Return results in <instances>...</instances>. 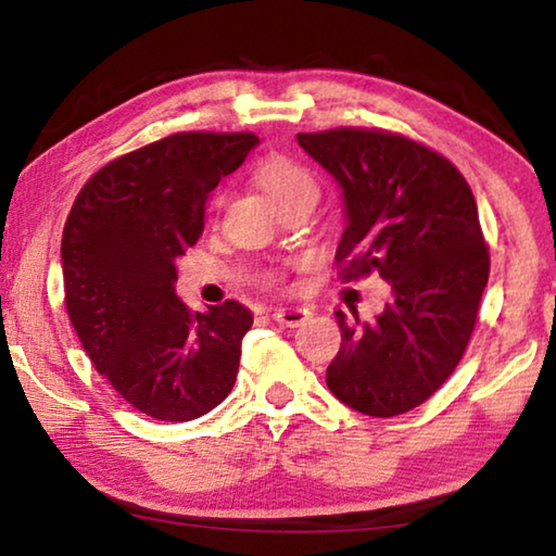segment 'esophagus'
<instances>
[{"label": "esophagus", "mask_w": 556, "mask_h": 556, "mask_svg": "<svg viewBox=\"0 0 556 556\" xmlns=\"http://www.w3.org/2000/svg\"><path fill=\"white\" fill-rule=\"evenodd\" d=\"M312 316V312L308 308H301V306H289V308H275V314H271V318L279 326H287V328H296L306 321V318Z\"/></svg>", "instance_id": "1"}]
</instances>
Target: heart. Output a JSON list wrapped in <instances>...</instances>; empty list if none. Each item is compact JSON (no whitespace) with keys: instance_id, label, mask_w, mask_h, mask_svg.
<instances>
[{"instance_id":"obj_1","label":"heart","mask_w":556,"mask_h":556,"mask_svg":"<svg viewBox=\"0 0 556 556\" xmlns=\"http://www.w3.org/2000/svg\"><path fill=\"white\" fill-rule=\"evenodd\" d=\"M255 176L260 186L265 188L269 193V199L279 203V208L285 211L289 205L301 203V201H316L318 195V178L312 172V168L304 166L296 159H291L287 154H269L262 159L255 168ZM225 195L218 193L215 195V211L223 205ZM262 281H265L267 287H277L281 281V269H267L265 275H262Z\"/></svg>"}]
</instances>
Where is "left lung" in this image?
Returning <instances> with one entry per match:
<instances>
[{"instance_id":"obj_1","label":"left lung","mask_w":556,"mask_h":556,"mask_svg":"<svg viewBox=\"0 0 556 556\" xmlns=\"http://www.w3.org/2000/svg\"><path fill=\"white\" fill-rule=\"evenodd\" d=\"M301 149L343 188V281L378 275L392 296L372 321L336 312L338 400L368 417L427 402L466 353L491 275L473 191L444 154L388 129L301 131Z\"/></svg>"}]
</instances>
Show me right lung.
<instances>
[{"mask_svg": "<svg viewBox=\"0 0 556 556\" xmlns=\"http://www.w3.org/2000/svg\"><path fill=\"white\" fill-rule=\"evenodd\" d=\"M260 142L252 131H176L88 178L61 240L68 318L122 400L191 421L228 397L252 314H205L174 294L176 260L199 242L205 201Z\"/></svg>", "mask_w": 556, "mask_h": 556, "instance_id": "obj_1", "label": "right lung"}]
</instances>
